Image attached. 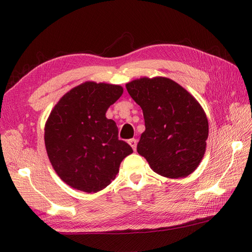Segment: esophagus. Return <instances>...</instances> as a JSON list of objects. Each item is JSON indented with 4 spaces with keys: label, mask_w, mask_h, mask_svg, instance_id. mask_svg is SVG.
<instances>
[{
    "label": "esophagus",
    "mask_w": 252,
    "mask_h": 252,
    "mask_svg": "<svg viewBox=\"0 0 252 252\" xmlns=\"http://www.w3.org/2000/svg\"><path fill=\"white\" fill-rule=\"evenodd\" d=\"M130 144V146L133 148V151H136V145H137V141L135 140V138H131V140H129V142H127Z\"/></svg>",
    "instance_id": "34e87169"
}]
</instances>
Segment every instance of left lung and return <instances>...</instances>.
Returning <instances> with one entry per match:
<instances>
[{
  "mask_svg": "<svg viewBox=\"0 0 252 252\" xmlns=\"http://www.w3.org/2000/svg\"><path fill=\"white\" fill-rule=\"evenodd\" d=\"M126 87L145 120L137 153L165 178H185L194 172L205 155L209 133L199 103L168 78H141Z\"/></svg>",
  "mask_w": 252,
  "mask_h": 252,
  "instance_id": "left-lung-1",
  "label": "left lung"
}]
</instances>
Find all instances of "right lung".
I'll return each mask as SVG.
<instances>
[{"label": "right lung", "instance_id": "right-lung-1", "mask_svg": "<svg viewBox=\"0 0 252 252\" xmlns=\"http://www.w3.org/2000/svg\"><path fill=\"white\" fill-rule=\"evenodd\" d=\"M123 93L120 85L85 82L58 101L45 125L47 156L58 176L85 192L105 189L132 147L118 137L106 111Z\"/></svg>", "mask_w": 252, "mask_h": 252}]
</instances>
